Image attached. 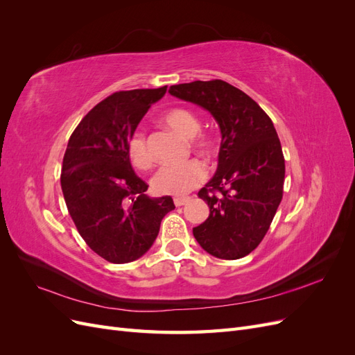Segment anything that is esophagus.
<instances>
[{
	"label": "esophagus",
	"mask_w": 355,
	"mask_h": 355,
	"mask_svg": "<svg viewBox=\"0 0 355 355\" xmlns=\"http://www.w3.org/2000/svg\"><path fill=\"white\" fill-rule=\"evenodd\" d=\"M173 201L176 207H180V206H185V204L189 201V197H178Z\"/></svg>",
	"instance_id": "obj_1"
}]
</instances>
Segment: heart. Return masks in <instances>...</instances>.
Returning <instances> with one entry per match:
<instances>
[{"instance_id":"heart-1","label":"heart","mask_w":355,"mask_h":355,"mask_svg":"<svg viewBox=\"0 0 355 355\" xmlns=\"http://www.w3.org/2000/svg\"><path fill=\"white\" fill-rule=\"evenodd\" d=\"M163 121L171 130H175L185 139H194L201 130L198 118L184 108L167 111L163 116ZM194 146L201 154L211 153V142L207 137H198L194 142ZM127 154L132 164L141 170L149 168L154 163L153 154L149 151L146 139L142 133H135L130 137L127 144ZM204 179H206V167L200 161L192 159L182 166L161 167L153 178V188L161 196L184 197L197 188Z\"/></svg>"}]
</instances>
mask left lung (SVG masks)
Masks as SVG:
<instances>
[{"mask_svg":"<svg viewBox=\"0 0 355 355\" xmlns=\"http://www.w3.org/2000/svg\"><path fill=\"white\" fill-rule=\"evenodd\" d=\"M168 93L209 111L222 135L216 173L198 192L210 214L192 234L211 256L240 259L259 245L283 198L286 167L274 124L222 80L171 85Z\"/></svg>","mask_w":355,"mask_h":355,"instance_id":"left-lung-1","label":"left lung"}]
</instances>
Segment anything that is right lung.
I'll use <instances>...</instances> for the list:
<instances>
[{"label":"right lung","instance_id":"add662e5","mask_svg":"<svg viewBox=\"0 0 355 355\" xmlns=\"http://www.w3.org/2000/svg\"><path fill=\"white\" fill-rule=\"evenodd\" d=\"M159 89L116 92L85 115L69 137L60 185L83 240L111 263L133 262L154 244L175 209L171 197L151 198L132 167L127 144L144 115L166 94Z\"/></svg>","mask_w":355,"mask_h":355}]
</instances>
